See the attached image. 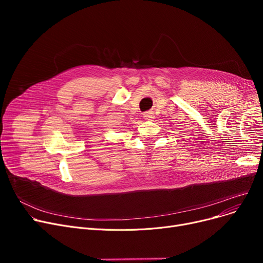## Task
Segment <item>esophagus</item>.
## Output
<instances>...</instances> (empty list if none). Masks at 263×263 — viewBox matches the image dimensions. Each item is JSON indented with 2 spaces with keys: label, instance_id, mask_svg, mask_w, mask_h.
<instances>
[{
  "label": "esophagus",
  "instance_id": "obj_1",
  "mask_svg": "<svg viewBox=\"0 0 263 263\" xmlns=\"http://www.w3.org/2000/svg\"><path fill=\"white\" fill-rule=\"evenodd\" d=\"M143 117H144L145 119H147V120H150V119L155 118V115H154L153 112H146V113L143 114Z\"/></svg>",
  "mask_w": 263,
  "mask_h": 263
}]
</instances>
